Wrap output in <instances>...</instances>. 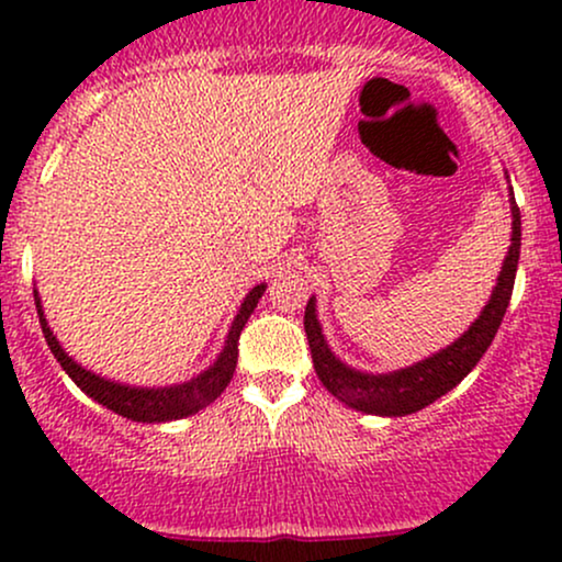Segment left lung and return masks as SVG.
Masks as SVG:
<instances>
[{
    "mask_svg": "<svg viewBox=\"0 0 562 562\" xmlns=\"http://www.w3.org/2000/svg\"><path fill=\"white\" fill-rule=\"evenodd\" d=\"M509 203H513L509 205L513 209V245L507 250L505 267H502L499 280H496L492 301L486 303L481 317L470 325V330L460 340H454L449 348L434 353L425 362L391 372V375H367V372L351 370L340 359H335L330 348H327L317 314H314V299H308L306 314H303V327H306L308 348H312L314 370H317L322 385L335 398L353 406V409L367 412V415H412V412L434 404L436 398H441L443 393L454 389L481 362L486 348L492 346L496 330H499L502 317H505L509 299H513L515 272H518L520 209L515 198H509Z\"/></svg>",
    "mask_w": 562,
    "mask_h": 562,
    "instance_id": "1",
    "label": "left lung"
}]
</instances>
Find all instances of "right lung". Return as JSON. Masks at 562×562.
<instances>
[{"instance_id": "right-lung-1", "label": "right lung", "mask_w": 562, "mask_h": 562, "mask_svg": "<svg viewBox=\"0 0 562 562\" xmlns=\"http://www.w3.org/2000/svg\"><path fill=\"white\" fill-rule=\"evenodd\" d=\"M261 295H263V285H256L248 295H245L240 314H237L235 322H232L227 346H224L222 357L216 359V364L211 367V370H205L200 378L190 380V383L171 385V389H132V385L111 383V380L83 370V367L76 364L74 359H68V353L63 351L60 344H57L53 330L47 327V319H44L42 306H38V295H34V299H36L38 322H42V333L44 338H47L49 351L55 353V359L60 362L63 370L68 372L70 380H74L87 396H92L94 402L108 406V409L128 417V420L166 423V420H179V417L192 415V412L209 406L216 396H222V391L227 389L232 375H235L237 340H240L245 322H248L250 314H254L256 303H259Z\"/></svg>"}]
</instances>
